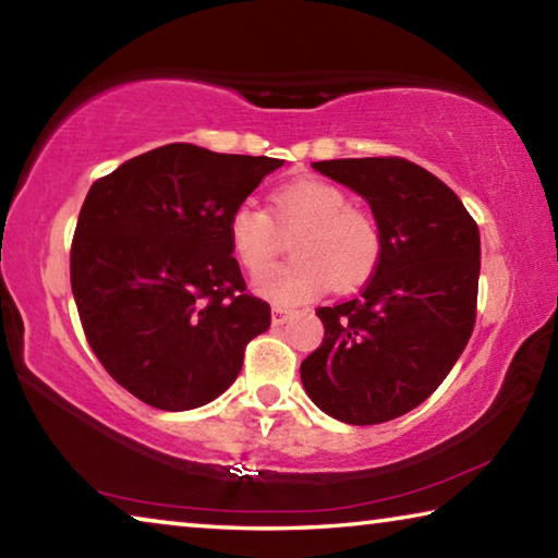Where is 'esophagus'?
I'll list each match as a JSON object with an SVG mask.
<instances>
[{
  "mask_svg": "<svg viewBox=\"0 0 558 558\" xmlns=\"http://www.w3.org/2000/svg\"><path fill=\"white\" fill-rule=\"evenodd\" d=\"M292 317V310H286V307H272V325H286L288 319Z\"/></svg>",
  "mask_w": 558,
  "mask_h": 558,
  "instance_id": "obj_1",
  "label": "esophagus"
}]
</instances>
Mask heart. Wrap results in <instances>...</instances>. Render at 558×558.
I'll return each instance as SVG.
<instances>
[{"label": "heart", "instance_id": "heart-1", "mask_svg": "<svg viewBox=\"0 0 558 558\" xmlns=\"http://www.w3.org/2000/svg\"><path fill=\"white\" fill-rule=\"evenodd\" d=\"M272 202L279 228L301 231L291 244L296 258L256 280L263 298L276 305H300L317 298L329 282L335 290L362 286L379 266V226L366 211L354 209L342 186L327 179H298L278 189ZM277 230L270 214L251 199L229 216L233 253L251 272L265 270L277 255Z\"/></svg>", "mask_w": 558, "mask_h": 558}]
</instances>
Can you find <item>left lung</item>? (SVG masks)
Here are the masks:
<instances>
[{"label":"left lung","instance_id":"left-lung-1","mask_svg":"<svg viewBox=\"0 0 558 558\" xmlns=\"http://www.w3.org/2000/svg\"><path fill=\"white\" fill-rule=\"evenodd\" d=\"M381 231L362 295L319 307L325 339L300 364L319 411L374 426L413 411L446 379L475 327L480 231L448 184L401 157L325 159Z\"/></svg>","mask_w":558,"mask_h":558}]
</instances>
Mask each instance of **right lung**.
Instances as JSON below:
<instances>
[{"label":"right lung","instance_id":"add662e5","mask_svg":"<svg viewBox=\"0 0 558 558\" xmlns=\"http://www.w3.org/2000/svg\"><path fill=\"white\" fill-rule=\"evenodd\" d=\"M282 165L172 143L90 186L73 298L100 364L140 401L189 411L219 399L270 327V305L245 292L231 256L229 216Z\"/></svg>","mask_w":558,"mask_h":558}]
</instances>
